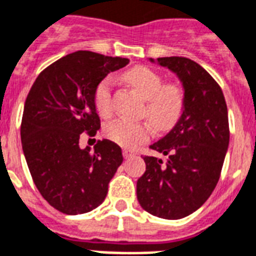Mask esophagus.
<instances>
[{
    "mask_svg": "<svg viewBox=\"0 0 256 256\" xmlns=\"http://www.w3.org/2000/svg\"><path fill=\"white\" fill-rule=\"evenodd\" d=\"M134 155H135V152H134V151H130V150H124V151H122V156L126 158V159L134 156Z\"/></svg>",
    "mask_w": 256,
    "mask_h": 256,
    "instance_id": "1",
    "label": "esophagus"
}]
</instances>
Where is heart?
I'll list each match as a JSON object with an SVG mask.
<instances>
[{
	"mask_svg": "<svg viewBox=\"0 0 256 256\" xmlns=\"http://www.w3.org/2000/svg\"><path fill=\"white\" fill-rule=\"evenodd\" d=\"M130 89L144 100L143 116L150 121H132L116 118L105 126V135L113 143L124 148H135L147 142L155 128L159 134H166L178 124L185 110V90L178 84L166 82L152 68L135 66L121 74ZM93 105L100 116L109 117L113 112L110 80L104 78L93 92Z\"/></svg>",
	"mask_w": 256,
	"mask_h": 256,
	"instance_id": "obj_1",
	"label": "heart"
}]
</instances>
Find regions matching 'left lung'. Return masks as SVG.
<instances>
[{"instance_id": "obj_1", "label": "left lung", "mask_w": 256, "mask_h": 256, "mask_svg": "<svg viewBox=\"0 0 256 256\" xmlns=\"http://www.w3.org/2000/svg\"><path fill=\"white\" fill-rule=\"evenodd\" d=\"M155 62L154 59H150ZM176 72L185 90V110L151 150L167 155L144 156L146 172L138 180L140 206L154 216L178 220L196 212L216 188L230 144L228 109L222 88L192 59L158 58Z\"/></svg>"}]
</instances>
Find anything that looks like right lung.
Instances as JSON below:
<instances>
[{
    "label": "right lung",
    "mask_w": 256,
    "mask_h": 256,
    "mask_svg": "<svg viewBox=\"0 0 256 256\" xmlns=\"http://www.w3.org/2000/svg\"><path fill=\"white\" fill-rule=\"evenodd\" d=\"M128 63L126 58L76 51L44 68L30 88L21 121L22 151L34 185L59 212L80 214L101 205L122 163L116 143L104 139L94 150H82L80 138L100 130L94 88Z\"/></svg>",
    "instance_id": "1"
}]
</instances>
